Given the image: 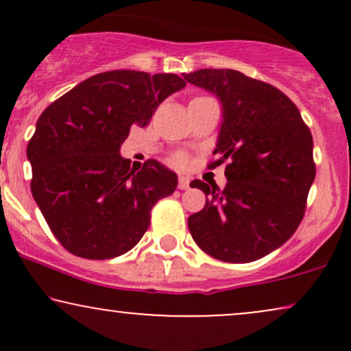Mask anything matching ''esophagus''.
I'll list each match as a JSON object with an SVG mask.
<instances>
[{
  "label": "esophagus",
  "instance_id": "1",
  "mask_svg": "<svg viewBox=\"0 0 351 351\" xmlns=\"http://www.w3.org/2000/svg\"><path fill=\"white\" fill-rule=\"evenodd\" d=\"M178 188H180V189H188V188H189V180L186 178V176H180V180H178Z\"/></svg>",
  "mask_w": 351,
  "mask_h": 351
}]
</instances>
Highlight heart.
I'll return each mask as SVG.
<instances>
[{
	"mask_svg": "<svg viewBox=\"0 0 351 351\" xmlns=\"http://www.w3.org/2000/svg\"><path fill=\"white\" fill-rule=\"evenodd\" d=\"M176 162H178L180 165H183L184 163V158H183V156H178V160H176Z\"/></svg>",
	"mask_w": 351,
	"mask_h": 351,
	"instance_id": "1",
	"label": "heart"
}]
</instances>
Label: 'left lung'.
<instances>
[{"mask_svg":"<svg viewBox=\"0 0 351 351\" xmlns=\"http://www.w3.org/2000/svg\"><path fill=\"white\" fill-rule=\"evenodd\" d=\"M183 77L215 94L223 122L215 148L228 160V183L191 181L206 204L188 217L195 243L224 263H252L291 239L315 180L313 140L295 104L279 88L232 69H199Z\"/></svg>","mask_w":351,"mask_h":351,"instance_id":"obj_1","label":"left lung"}]
</instances>
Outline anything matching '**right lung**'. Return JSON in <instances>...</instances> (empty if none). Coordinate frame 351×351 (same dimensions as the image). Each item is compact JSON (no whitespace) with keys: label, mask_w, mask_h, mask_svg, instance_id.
<instances>
[{"label":"right lung","mask_w":351,"mask_h":351,"mask_svg":"<svg viewBox=\"0 0 351 351\" xmlns=\"http://www.w3.org/2000/svg\"><path fill=\"white\" fill-rule=\"evenodd\" d=\"M184 86L176 74L102 72L39 117L26 152L31 191L67 251L112 259L142 239L153 204L175 191L178 176L156 160L134 170L120 147L132 125L145 127L156 107Z\"/></svg>","instance_id":"add662e5"}]
</instances>
